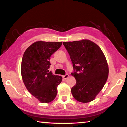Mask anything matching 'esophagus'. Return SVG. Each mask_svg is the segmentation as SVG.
I'll list each match as a JSON object with an SVG mask.
<instances>
[{"mask_svg":"<svg viewBox=\"0 0 127 127\" xmlns=\"http://www.w3.org/2000/svg\"><path fill=\"white\" fill-rule=\"evenodd\" d=\"M69 77V75L68 74H66L65 76H63V78H64V79H66V78H68Z\"/></svg>","mask_w":127,"mask_h":127,"instance_id":"34e87169","label":"esophagus"}]
</instances>
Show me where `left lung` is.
I'll return each instance as SVG.
<instances>
[{
	"label": "left lung",
	"mask_w": 127,
	"mask_h": 127,
	"mask_svg": "<svg viewBox=\"0 0 127 127\" xmlns=\"http://www.w3.org/2000/svg\"><path fill=\"white\" fill-rule=\"evenodd\" d=\"M70 57L76 79L72 88L77 101L87 103L93 101L104 87L108 78L109 66L101 48L89 40L64 42Z\"/></svg>",
	"instance_id": "obj_1"
}]
</instances>
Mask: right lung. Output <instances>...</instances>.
Wrapping results in <instances>:
<instances>
[{"label":"right lung","mask_w":127,"mask_h":127,"mask_svg":"<svg viewBox=\"0 0 127 127\" xmlns=\"http://www.w3.org/2000/svg\"><path fill=\"white\" fill-rule=\"evenodd\" d=\"M62 42L38 41L25 50L21 62L22 80L28 91L40 102L52 101L62 77L54 75L50 68L51 55L61 46Z\"/></svg>","instance_id":"right-lung-1"}]
</instances>
